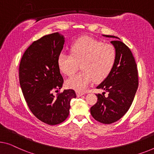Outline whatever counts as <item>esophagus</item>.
<instances>
[{"label": "esophagus", "instance_id": "obj_1", "mask_svg": "<svg viewBox=\"0 0 154 154\" xmlns=\"http://www.w3.org/2000/svg\"><path fill=\"white\" fill-rule=\"evenodd\" d=\"M77 96L78 97H81V96H82V95H84V93H81V92H77Z\"/></svg>", "mask_w": 154, "mask_h": 154}]
</instances>
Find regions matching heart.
<instances>
[{"label": "heart", "instance_id": "obj_1", "mask_svg": "<svg viewBox=\"0 0 154 154\" xmlns=\"http://www.w3.org/2000/svg\"><path fill=\"white\" fill-rule=\"evenodd\" d=\"M116 51L113 45L85 36L73 43L71 54L61 52L57 58L59 68L70 76L81 66L82 71L66 80V86L77 92H84L93 80L106 79L113 68Z\"/></svg>", "mask_w": 154, "mask_h": 154}]
</instances>
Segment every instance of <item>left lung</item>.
<instances>
[{"mask_svg":"<svg viewBox=\"0 0 154 154\" xmlns=\"http://www.w3.org/2000/svg\"><path fill=\"white\" fill-rule=\"evenodd\" d=\"M102 36L116 38L111 43L116 49V59L110 74L97 86L107 92L108 95H104V92L96 95L97 102L91 108V113L101 123L111 124L120 120L129 109L138 87V74L131 51L120 38Z\"/></svg>","mask_w":154,"mask_h":154,"instance_id":"1","label":"left lung"}]
</instances>
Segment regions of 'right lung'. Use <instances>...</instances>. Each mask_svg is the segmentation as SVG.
Masks as SVG:
<instances>
[{"label": "right lung", "instance_id": "right-lung-1", "mask_svg": "<svg viewBox=\"0 0 154 154\" xmlns=\"http://www.w3.org/2000/svg\"><path fill=\"white\" fill-rule=\"evenodd\" d=\"M65 43L59 32L34 41L26 50L19 66V82L27 106L38 120L49 125L60 124L68 118L70 101L76 97L68 89L53 95L63 86L57 58Z\"/></svg>", "mask_w": 154, "mask_h": 154}]
</instances>
